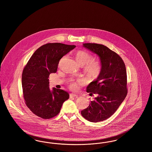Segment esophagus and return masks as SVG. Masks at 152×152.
Instances as JSON below:
<instances>
[{"instance_id":"1","label":"esophagus","mask_w":152,"mask_h":152,"mask_svg":"<svg viewBox=\"0 0 152 152\" xmlns=\"http://www.w3.org/2000/svg\"><path fill=\"white\" fill-rule=\"evenodd\" d=\"M69 96H70V97H77V95L76 94H69Z\"/></svg>"}]
</instances>
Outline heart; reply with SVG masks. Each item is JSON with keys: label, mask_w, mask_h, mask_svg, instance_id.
<instances>
[{"label": "heart", "mask_w": 152, "mask_h": 152, "mask_svg": "<svg viewBox=\"0 0 152 152\" xmlns=\"http://www.w3.org/2000/svg\"><path fill=\"white\" fill-rule=\"evenodd\" d=\"M75 58L79 64L83 66V72L88 77L95 79L99 76L102 71V64L100 61L94 60L92 55L83 50L77 51L75 53ZM83 83V80L70 79L68 84L71 89L76 90L78 85Z\"/></svg>", "instance_id": "1"}]
</instances>
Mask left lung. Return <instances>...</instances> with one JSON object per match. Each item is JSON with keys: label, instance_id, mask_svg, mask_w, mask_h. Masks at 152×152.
Masks as SVG:
<instances>
[{"label": "left lung", "instance_id": "left-lung-1", "mask_svg": "<svg viewBox=\"0 0 152 152\" xmlns=\"http://www.w3.org/2000/svg\"><path fill=\"white\" fill-rule=\"evenodd\" d=\"M83 46L96 53L102 64L100 75L87 88L88 93L97 97L81 112L88 121L97 123L113 115L126 97V71L122 58L107 47L96 43H84Z\"/></svg>", "mask_w": 152, "mask_h": 152}]
</instances>
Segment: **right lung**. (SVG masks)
I'll return each mask as SVG.
<instances>
[{
	"mask_svg": "<svg viewBox=\"0 0 152 152\" xmlns=\"http://www.w3.org/2000/svg\"><path fill=\"white\" fill-rule=\"evenodd\" d=\"M74 45L47 43L40 47L25 65L22 83L25 103L35 115L50 119L59 113L68 93L60 89H50L49 76L56 72L60 60L75 48Z\"/></svg>",
	"mask_w": 152,
	"mask_h": 152,
	"instance_id": "add662e5",
	"label": "right lung"
}]
</instances>
